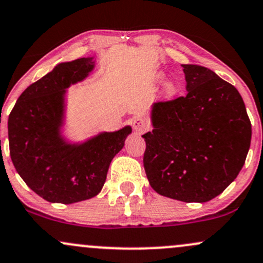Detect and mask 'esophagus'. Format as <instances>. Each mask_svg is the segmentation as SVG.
<instances>
[{
    "label": "esophagus",
    "mask_w": 263,
    "mask_h": 263,
    "mask_svg": "<svg viewBox=\"0 0 263 263\" xmlns=\"http://www.w3.org/2000/svg\"><path fill=\"white\" fill-rule=\"evenodd\" d=\"M132 127H134L135 131L138 132V134H143L148 128V122L143 117L137 116L132 120Z\"/></svg>",
    "instance_id": "obj_1"
}]
</instances>
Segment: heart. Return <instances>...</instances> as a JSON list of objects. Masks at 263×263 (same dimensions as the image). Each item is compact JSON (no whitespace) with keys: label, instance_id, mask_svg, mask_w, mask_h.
<instances>
[{"label":"heart","instance_id":"obj_1","mask_svg":"<svg viewBox=\"0 0 263 263\" xmlns=\"http://www.w3.org/2000/svg\"><path fill=\"white\" fill-rule=\"evenodd\" d=\"M176 89H177V88H176V86L174 85V83H168V85L166 86V92H167V93H168V95L175 93Z\"/></svg>","mask_w":263,"mask_h":263}]
</instances>
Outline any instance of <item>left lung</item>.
I'll list each match as a JSON object with an SVG mask.
<instances>
[{
    "instance_id": "left-lung-1",
    "label": "left lung",
    "mask_w": 263,
    "mask_h": 263,
    "mask_svg": "<svg viewBox=\"0 0 263 263\" xmlns=\"http://www.w3.org/2000/svg\"><path fill=\"white\" fill-rule=\"evenodd\" d=\"M182 67L187 95L154 105V129L143 135V167L160 195L207 202L243 167L251 121L235 86L202 66Z\"/></svg>"
}]
</instances>
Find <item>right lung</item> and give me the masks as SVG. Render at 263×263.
<instances>
[{"mask_svg": "<svg viewBox=\"0 0 263 263\" xmlns=\"http://www.w3.org/2000/svg\"><path fill=\"white\" fill-rule=\"evenodd\" d=\"M93 65L89 57L60 63L22 92L8 116L14 168L48 202L67 204L95 197L105 184L112 158L132 131L126 126L82 145H68L60 136L66 88L85 79Z\"/></svg>", "mask_w": 263, "mask_h": 263, "instance_id": "right-lung-1", "label": "right lung"}]
</instances>
